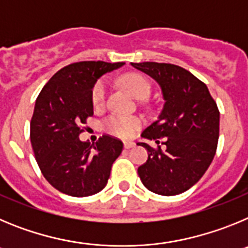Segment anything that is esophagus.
<instances>
[{"mask_svg": "<svg viewBox=\"0 0 248 248\" xmlns=\"http://www.w3.org/2000/svg\"><path fill=\"white\" fill-rule=\"evenodd\" d=\"M135 146V143H131V141H125L124 143V148L125 149H131V148H134Z\"/></svg>", "mask_w": 248, "mask_h": 248, "instance_id": "obj_1", "label": "esophagus"}]
</instances>
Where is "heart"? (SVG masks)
Instances as JSON below:
<instances>
[{"instance_id":"heart-1","label":"heart","mask_w":248,"mask_h":248,"mask_svg":"<svg viewBox=\"0 0 248 248\" xmlns=\"http://www.w3.org/2000/svg\"><path fill=\"white\" fill-rule=\"evenodd\" d=\"M123 85L138 99H145L150 94L151 85L145 77L138 73H128L122 77ZM108 93V82L99 79L92 89V103L95 107L104 104ZM143 122L138 117L111 115L103 122V129L107 133L119 138H131L139 130Z\"/></svg>"}]
</instances>
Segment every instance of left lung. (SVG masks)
Returning a JSON list of instances; mask_svg holds the SVG:
<instances>
[{
	"instance_id": "1",
	"label": "left lung",
	"mask_w": 248,
	"mask_h": 248,
	"mask_svg": "<svg viewBox=\"0 0 248 248\" xmlns=\"http://www.w3.org/2000/svg\"><path fill=\"white\" fill-rule=\"evenodd\" d=\"M159 83L164 105L141 137L161 145L148 150L138 174L146 189L164 196L181 194L200 180L217 149L220 111L205 83L170 63H131Z\"/></svg>"
}]
</instances>
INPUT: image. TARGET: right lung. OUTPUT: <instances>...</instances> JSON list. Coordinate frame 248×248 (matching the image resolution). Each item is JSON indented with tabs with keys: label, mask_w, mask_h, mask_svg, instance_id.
Instances as JSON below:
<instances>
[{
	"label": "right lung",
	"mask_w": 248,
	"mask_h": 248,
	"mask_svg": "<svg viewBox=\"0 0 248 248\" xmlns=\"http://www.w3.org/2000/svg\"><path fill=\"white\" fill-rule=\"evenodd\" d=\"M124 63L77 62L57 72L39 93L31 120V144L46 180L69 196L103 190L123 143L103 135L95 144L80 141L82 124L93 115L92 89L103 74Z\"/></svg>",
	"instance_id": "obj_1"
}]
</instances>
